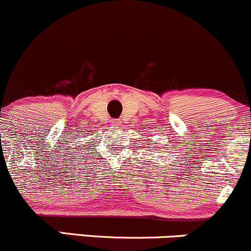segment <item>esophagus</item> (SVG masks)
I'll return each instance as SVG.
<instances>
[{"instance_id":"esophagus-1","label":"esophagus","mask_w":251,"mask_h":251,"mask_svg":"<svg viewBox=\"0 0 251 251\" xmlns=\"http://www.w3.org/2000/svg\"><path fill=\"white\" fill-rule=\"evenodd\" d=\"M110 123H112L113 125H119V124H120V120H119V119H112Z\"/></svg>"}]
</instances>
